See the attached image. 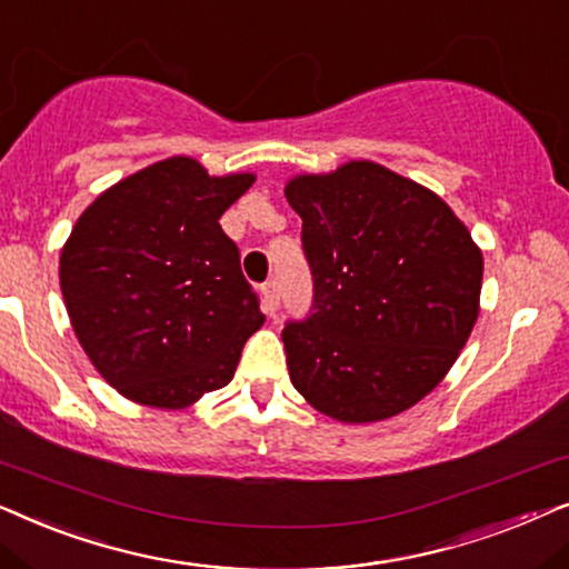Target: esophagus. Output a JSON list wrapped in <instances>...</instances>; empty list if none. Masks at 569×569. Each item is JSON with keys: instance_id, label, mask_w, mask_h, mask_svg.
I'll use <instances>...</instances> for the list:
<instances>
[{"instance_id": "1", "label": "esophagus", "mask_w": 569, "mask_h": 569, "mask_svg": "<svg viewBox=\"0 0 569 569\" xmlns=\"http://www.w3.org/2000/svg\"><path fill=\"white\" fill-rule=\"evenodd\" d=\"M262 305H264V312L276 315V309L280 305V291L276 280H268V283L262 286Z\"/></svg>"}]
</instances>
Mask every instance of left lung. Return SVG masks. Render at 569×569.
<instances>
[{"label":"left lung","mask_w":569,"mask_h":569,"mask_svg":"<svg viewBox=\"0 0 569 569\" xmlns=\"http://www.w3.org/2000/svg\"><path fill=\"white\" fill-rule=\"evenodd\" d=\"M312 270L286 322L293 388L346 423L390 419L442 382L479 317L483 257L448 202L372 161L286 184Z\"/></svg>","instance_id":"obj_1"}]
</instances>
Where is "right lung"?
<instances>
[{
    "instance_id": "right-lung-1",
    "label": "right lung",
    "mask_w": 569,
    "mask_h": 569,
    "mask_svg": "<svg viewBox=\"0 0 569 569\" xmlns=\"http://www.w3.org/2000/svg\"><path fill=\"white\" fill-rule=\"evenodd\" d=\"M252 181L173 156L106 189L74 223L59 257L67 315L124 398L187 408L231 382L264 315L218 218Z\"/></svg>"
}]
</instances>
